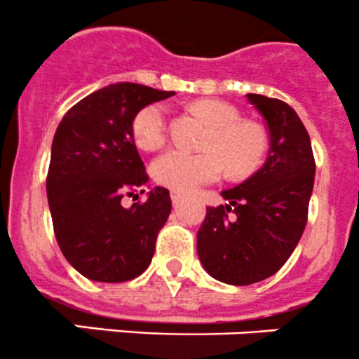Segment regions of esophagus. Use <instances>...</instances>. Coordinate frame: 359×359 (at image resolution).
Here are the masks:
<instances>
[{"instance_id":"obj_1","label":"esophagus","mask_w":359,"mask_h":359,"mask_svg":"<svg viewBox=\"0 0 359 359\" xmlns=\"http://www.w3.org/2000/svg\"><path fill=\"white\" fill-rule=\"evenodd\" d=\"M170 198H172L173 205H179L180 200H182V193H180V191H177V189H172V191H170Z\"/></svg>"}]
</instances>
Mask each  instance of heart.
<instances>
[{
  "mask_svg": "<svg viewBox=\"0 0 359 359\" xmlns=\"http://www.w3.org/2000/svg\"><path fill=\"white\" fill-rule=\"evenodd\" d=\"M193 111L212 125L205 151L168 149L154 159L153 175L163 186L177 191H193L215 182L224 168L233 175H247L259 168L267 153V135L260 125L241 119L240 111L229 102L203 99ZM133 137L139 147L156 149L166 135V111L161 104H149L133 118Z\"/></svg>",
  "mask_w": 359,
  "mask_h": 359,
  "instance_id": "1",
  "label": "heart"
}]
</instances>
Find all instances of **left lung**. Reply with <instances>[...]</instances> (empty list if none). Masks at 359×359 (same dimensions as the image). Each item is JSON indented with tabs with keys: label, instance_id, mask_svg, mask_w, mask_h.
I'll list each match as a JSON object with an SVG mask.
<instances>
[{
	"label": "left lung",
	"instance_id": "8db88e82",
	"mask_svg": "<svg viewBox=\"0 0 359 359\" xmlns=\"http://www.w3.org/2000/svg\"><path fill=\"white\" fill-rule=\"evenodd\" d=\"M247 99L267 125V159L245 182L220 193L226 206H206L196 245L206 273L238 287L273 276L292 255L306 227L316 172L297 112L283 100L257 93Z\"/></svg>",
	"mask_w": 359,
	"mask_h": 359
}]
</instances>
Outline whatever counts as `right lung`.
Listing matches in <instances>:
<instances>
[{
  "label": "right lung",
  "instance_id": "add662e5",
  "mask_svg": "<svg viewBox=\"0 0 359 359\" xmlns=\"http://www.w3.org/2000/svg\"><path fill=\"white\" fill-rule=\"evenodd\" d=\"M170 95L139 83H114L79 100L57 126L46 177L53 231L67 262L88 280L121 283L149 267L172 212L168 189L154 187L130 208L121 200L133 191L146 193L149 182L133 140V118Z\"/></svg>",
  "mask_w": 359,
  "mask_h": 359
}]
</instances>
